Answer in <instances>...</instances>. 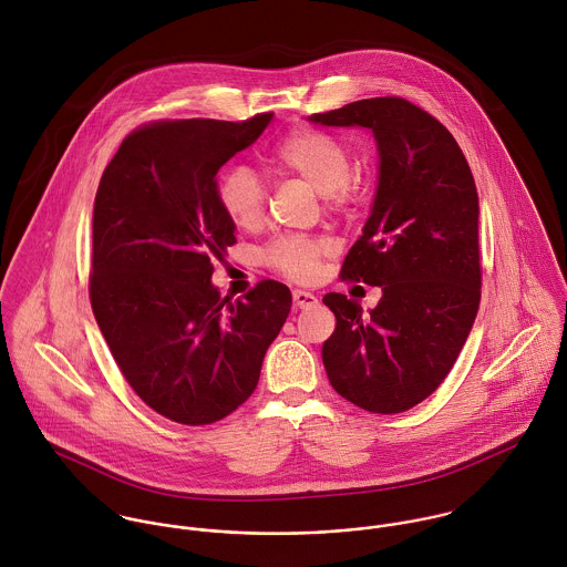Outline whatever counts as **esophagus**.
Returning <instances> with one entry per match:
<instances>
[{
    "label": "esophagus",
    "instance_id": "1",
    "mask_svg": "<svg viewBox=\"0 0 567 567\" xmlns=\"http://www.w3.org/2000/svg\"><path fill=\"white\" fill-rule=\"evenodd\" d=\"M292 303H295V308L303 310V308H312V306H317V303H319V299H317L312 292L295 290V292H292Z\"/></svg>",
    "mask_w": 567,
    "mask_h": 567
}]
</instances>
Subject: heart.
I'll return each instance as SVG.
<instances>
[{"label": "heart", "instance_id": "obj_1", "mask_svg": "<svg viewBox=\"0 0 567 567\" xmlns=\"http://www.w3.org/2000/svg\"><path fill=\"white\" fill-rule=\"evenodd\" d=\"M270 163L279 174L295 176L319 192L327 212L344 214L358 198V185L351 178V151L324 131L308 126L290 131L275 146ZM216 198L227 220L238 229L252 231L266 218V187L248 167L227 169L218 181ZM327 255L329 244L323 240L279 238L264 250V261L288 279L310 281Z\"/></svg>", "mask_w": 567, "mask_h": 567}]
</instances>
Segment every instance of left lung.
<instances>
[{"label": "left lung", "instance_id": "8db88e82", "mask_svg": "<svg viewBox=\"0 0 567 567\" xmlns=\"http://www.w3.org/2000/svg\"><path fill=\"white\" fill-rule=\"evenodd\" d=\"M310 122L364 126L378 142L375 203L340 279L380 286L384 295L369 315L347 295H324L336 329L323 342V364L347 402L398 414L441 386L478 315L474 174L452 133L398 95L358 100Z\"/></svg>", "mask_w": 567, "mask_h": 567}]
</instances>
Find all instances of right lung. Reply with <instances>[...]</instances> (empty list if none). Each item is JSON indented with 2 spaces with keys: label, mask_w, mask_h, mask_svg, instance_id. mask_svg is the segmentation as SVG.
<instances>
[{
  "label": "right lung",
  "mask_w": 567,
  "mask_h": 567,
  "mask_svg": "<svg viewBox=\"0 0 567 567\" xmlns=\"http://www.w3.org/2000/svg\"><path fill=\"white\" fill-rule=\"evenodd\" d=\"M270 120L144 124L126 135L97 185L93 317L137 398L183 425L216 423L252 395L292 306L288 286L272 279L236 301L220 299L209 281L236 244L216 174Z\"/></svg>",
  "instance_id": "1"
}]
</instances>
